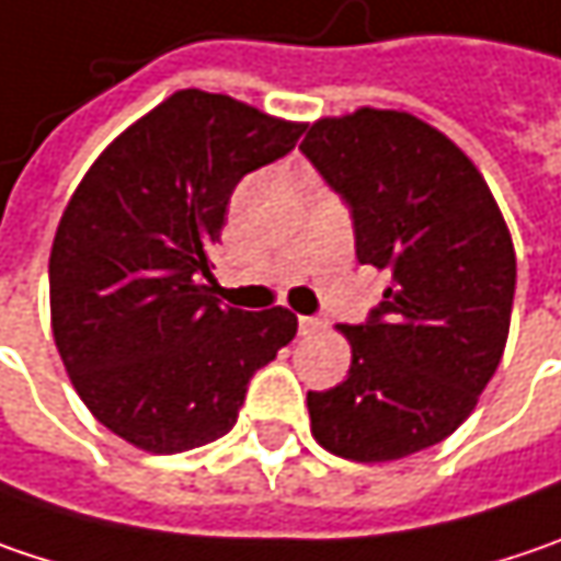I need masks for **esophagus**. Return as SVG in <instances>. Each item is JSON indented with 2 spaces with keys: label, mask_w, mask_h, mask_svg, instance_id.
I'll use <instances>...</instances> for the list:
<instances>
[{
  "label": "esophagus",
  "mask_w": 561,
  "mask_h": 561,
  "mask_svg": "<svg viewBox=\"0 0 561 561\" xmlns=\"http://www.w3.org/2000/svg\"><path fill=\"white\" fill-rule=\"evenodd\" d=\"M320 327H323V320H317V317H298V333H301V336L320 333Z\"/></svg>",
  "instance_id": "34e87169"
}]
</instances>
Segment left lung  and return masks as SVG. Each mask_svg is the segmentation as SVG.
I'll return each instance as SVG.
<instances>
[{
    "label": "left lung",
    "mask_w": 561,
    "mask_h": 561,
    "mask_svg": "<svg viewBox=\"0 0 561 561\" xmlns=\"http://www.w3.org/2000/svg\"><path fill=\"white\" fill-rule=\"evenodd\" d=\"M352 213L355 256L390 270L365 323H343V383L308 393L330 454L383 463L445 442L492 380L514 305V244L477 164L403 111L362 107L301 142Z\"/></svg>",
    "instance_id": "obj_1"
}]
</instances>
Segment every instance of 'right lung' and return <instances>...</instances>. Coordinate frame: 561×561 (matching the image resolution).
Instances as JSON below:
<instances>
[{"instance_id": "add662e5", "label": "right lung", "mask_w": 561, "mask_h": 561, "mask_svg": "<svg viewBox=\"0 0 561 561\" xmlns=\"http://www.w3.org/2000/svg\"><path fill=\"white\" fill-rule=\"evenodd\" d=\"M285 123L186 88L116 136L50 250L53 340L101 425L151 454L228 435L250 378L298 333L285 308L213 298L209 250L244 174L295 149Z\"/></svg>"}]
</instances>
